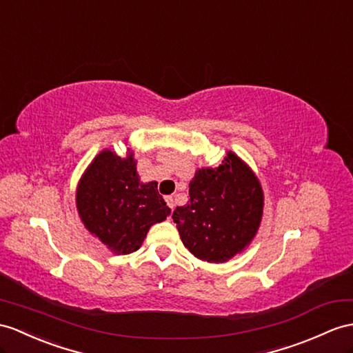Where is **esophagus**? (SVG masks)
Masks as SVG:
<instances>
[{"label": "esophagus", "instance_id": "obj_1", "mask_svg": "<svg viewBox=\"0 0 353 353\" xmlns=\"http://www.w3.org/2000/svg\"><path fill=\"white\" fill-rule=\"evenodd\" d=\"M165 201H166V205L169 206V208H170V210H174V206H175V203H174V197H172V196H166V197H165Z\"/></svg>", "mask_w": 353, "mask_h": 353}]
</instances>
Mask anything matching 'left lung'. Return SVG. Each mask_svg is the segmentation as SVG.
<instances>
[{"mask_svg":"<svg viewBox=\"0 0 353 353\" xmlns=\"http://www.w3.org/2000/svg\"><path fill=\"white\" fill-rule=\"evenodd\" d=\"M190 201L172 219L183 244L197 259L223 263L243 253L259 230L263 190L252 168L228 151L219 168H201L190 181Z\"/></svg>","mask_w":353,"mask_h":353,"instance_id":"8db88e82","label":"left lung"}]
</instances>
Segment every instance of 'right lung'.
Returning a JSON list of instances; mask_svg holds the SVG:
<instances>
[{"instance_id":"1","label":"right lung","mask_w":353,"mask_h":353,"mask_svg":"<svg viewBox=\"0 0 353 353\" xmlns=\"http://www.w3.org/2000/svg\"><path fill=\"white\" fill-rule=\"evenodd\" d=\"M136 165L132 148L125 157L106 148L92 159L76 188V208L85 229L115 254L136 252L150 228L170 214L157 181L142 183Z\"/></svg>"}]
</instances>
